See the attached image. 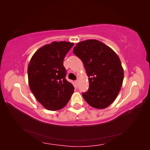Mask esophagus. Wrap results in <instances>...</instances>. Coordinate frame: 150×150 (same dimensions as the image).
Listing matches in <instances>:
<instances>
[{
  "instance_id": "34e87169",
  "label": "esophagus",
  "mask_w": 150,
  "mask_h": 150,
  "mask_svg": "<svg viewBox=\"0 0 150 150\" xmlns=\"http://www.w3.org/2000/svg\"><path fill=\"white\" fill-rule=\"evenodd\" d=\"M75 85H77V83H78V81H77H77H75Z\"/></svg>"
}]
</instances>
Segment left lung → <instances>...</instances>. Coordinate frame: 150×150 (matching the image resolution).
Returning <instances> with one entry per match:
<instances>
[{
  "instance_id": "left-lung-1",
  "label": "left lung",
  "mask_w": 150,
  "mask_h": 150,
  "mask_svg": "<svg viewBox=\"0 0 150 150\" xmlns=\"http://www.w3.org/2000/svg\"><path fill=\"white\" fill-rule=\"evenodd\" d=\"M73 52L82 60L88 77L89 88L82 94L84 99L95 108L108 107L117 97L124 79L118 55L96 40L79 42Z\"/></svg>"
}]
</instances>
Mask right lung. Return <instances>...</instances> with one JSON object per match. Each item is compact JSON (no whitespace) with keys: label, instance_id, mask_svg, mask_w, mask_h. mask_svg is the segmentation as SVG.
Returning <instances> with one entry per match:
<instances>
[{"label":"right lung","instance_id":"obj_1","mask_svg":"<svg viewBox=\"0 0 150 150\" xmlns=\"http://www.w3.org/2000/svg\"><path fill=\"white\" fill-rule=\"evenodd\" d=\"M73 43L53 42L38 50L28 67L30 90L47 110L63 108L70 100L74 87L65 79L63 59Z\"/></svg>","mask_w":150,"mask_h":150}]
</instances>
